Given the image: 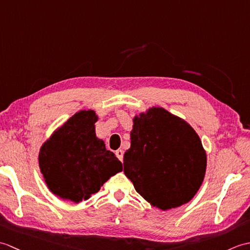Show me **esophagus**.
<instances>
[{"label":"esophagus","instance_id":"34e87169","mask_svg":"<svg viewBox=\"0 0 250 250\" xmlns=\"http://www.w3.org/2000/svg\"><path fill=\"white\" fill-rule=\"evenodd\" d=\"M116 157L122 162V159H124V150H121V149L116 150Z\"/></svg>","mask_w":250,"mask_h":250}]
</instances>
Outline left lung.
<instances>
[{
    "label": "left lung",
    "instance_id": "obj_1",
    "mask_svg": "<svg viewBox=\"0 0 250 250\" xmlns=\"http://www.w3.org/2000/svg\"><path fill=\"white\" fill-rule=\"evenodd\" d=\"M124 172L136 192L162 210L193 198L205 176L206 152L188 122L162 107L133 118Z\"/></svg>",
    "mask_w": 250,
    "mask_h": 250
}]
</instances>
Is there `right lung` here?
I'll list each match as a JSON object with an SVG mask.
<instances>
[{
    "label": "right lung",
    "instance_id": "1",
    "mask_svg": "<svg viewBox=\"0 0 250 250\" xmlns=\"http://www.w3.org/2000/svg\"><path fill=\"white\" fill-rule=\"evenodd\" d=\"M94 110H79L41 147L39 163L47 187L63 200L79 203L122 171L121 162L95 135Z\"/></svg>",
    "mask_w": 250,
    "mask_h": 250
}]
</instances>
